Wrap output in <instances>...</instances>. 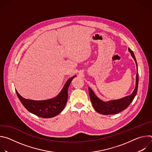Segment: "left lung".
<instances>
[{
	"mask_svg": "<svg viewBox=\"0 0 152 152\" xmlns=\"http://www.w3.org/2000/svg\"><path fill=\"white\" fill-rule=\"evenodd\" d=\"M129 51L130 53H131L132 56L134 59L137 66V62L136 58L133 51L129 48ZM138 73L137 72V76H136L135 88L131 95L126 96L118 100H113L106 102L100 100L94 94L93 90L90 88H88L89 95H90V100L91 101L93 106L95 109V110L97 113L103 115L115 114L126 109V108L128 107V106L131 103V102L133 101L134 97L137 94V93L138 91Z\"/></svg>",
	"mask_w": 152,
	"mask_h": 152,
	"instance_id": "left-lung-1",
	"label": "left lung"
}]
</instances>
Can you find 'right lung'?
<instances>
[{
	"label": "right lung",
	"mask_w": 152,
	"mask_h": 152,
	"mask_svg": "<svg viewBox=\"0 0 152 152\" xmlns=\"http://www.w3.org/2000/svg\"><path fill=\"white\" fill-rule=\"evenodd\" d=\"M70 78L61 93L55 98L46 100H32L21 97L15 90L17 95L23 105L30 113L42 118H51L60 114L66 106L68 99V89L73 79Z\"/></svg>",
	"instance_id": "obj_1"
}]
</instances>
